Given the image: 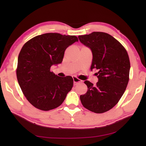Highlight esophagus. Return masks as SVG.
I'll list each match as a JSON object with an SVG mask.
<instances>
[{"instance_id":"34e87169","label":"esophagus","mask_w":146,"mask_h":146,"mask_svg":"<svg viewBox=\"0 0 146 146\" xmlns=\"http://www.w3.org/2000/svg\"><path fill=\"white\" fill-rule=\"evenodd\" d=\"M73 82L75 84H77L78 83H80L82 82V80H80V79H78L77 77H75V76H73Z\"/></svg>"}]
</instances>
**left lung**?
<instances>
[{"label":"left lung","instance_id":"8db88e82","mask_svg":"<svg viewBox=\"0 0 146 146\" xmlns=\"http://www.w3.org/2000/svg\"><path fill=\"white\" fill-rule=\"evenodd\" d=\"M79 40L91 49L93 53L91 70L98 82L93 86L90 81L86 94L80 96L85 108L95 113L110 110L118 102L127 88L129 79L130 61L126 49L110 34L93 32L79 35Z\"/></svg>","mask_w":146,"mask_h":146}]
</instances>
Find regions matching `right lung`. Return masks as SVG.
Wrapping results in <instances>:
<instances>
[{"label":"right lung","instance_id":"add662e5","mask_svg":"<svg viewBox=\"0 0 146 146\" xmlns=\"http://www.w3.org/2000/svg\"><path fill=\"white\" fill-rule=\"evenodd\" d=\"M78 40L75 35L48 33L24 44L19 55L17 77L26 99L35 108L53 110L65 100L73 88V78L60 77L50 69L62 62L66 48Z\"/></svg>","mask_w":146,"mask_h":146}]
</instances>
